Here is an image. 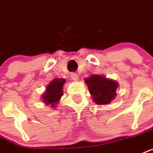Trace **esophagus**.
Listing matches in <instances>:
<instances>
[{
	"instance_id": "34e87169",
	"label": "esophagus",
	"mask_w": 153,
	"mask_h": 153,
	"mask_svg": "<svg viewBox=\"0 0 153 153\" xmlns=\"http://www.w3.org/2000/svg\"><path fill=\"white\" fill-rule=\"evenodd\" d=\"M71 79L73 80H78V79H79V75L76 73H72V74H71Z\"/></svg>"
}]
</instances>
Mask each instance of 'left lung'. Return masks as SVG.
<instances>
[{
    "label": "left lung",
    "instance_id": "left-lung-1",
    "mask_svg": "<svg viewBox=\"0 0 153 153\" xmlns=\"http://www.w3.org/2000/svg\"><path fill=\"white\" fill-rule=\"evenodd\" d=\"M94 101L98 105H108L115 97L118 83L100 75L94 74L85 79Z\"/></svg>",
    "mask_w": 153,
    "mask_h": 153
}]
</instances>
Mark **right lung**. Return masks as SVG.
Here are the masks:
<instances>
[{"label":"right lung","mask_w":153,"mask_h":153,"mask_svg":"<svg viewBox=\"0 0 153 153\" xmlns=\"http://www.w3.org/2000/svg\"><path fill=\"white\" fill-rule=\"evenodd\" d=\"M66 80L64 79H56L49 83L47 86L46 92L43 95V100L46 105H51L55 107V104L59 101L63 95V85Z\"/></svg>","instance_id":"add662e5"}]
</instances>
